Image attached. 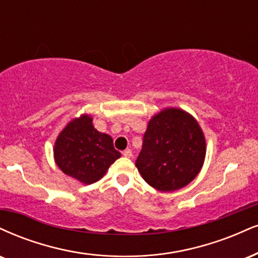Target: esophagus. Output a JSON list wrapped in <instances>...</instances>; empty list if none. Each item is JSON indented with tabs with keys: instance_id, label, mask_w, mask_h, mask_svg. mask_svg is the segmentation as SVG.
I'll return each instance as SVG.
<instances>
[{
	"instance_id": "obj_1",
	"label": "esophagus",
	"mask_w": 258,
	"mask_h": 258,
	"mask_svg": "<svg viewBox=\"0 0 258 258\" xmlns=\"http://www.w3.org/2000/svg\"><path fill=\"white\" fill-rule=\"evenodd\" d=\"M122 155L125 157H128V159H130V157H132V151L130 150V149H126L125 151H122Z\"/></svg>"
}]
</instances>
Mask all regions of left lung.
Instances as JSON below:
<instances>
[{
  "label": "left lung",
  "mask_w": 258,
  "mask_h": 258,
  "mask_svg": "<svg viewBox=\"0 0 258 258\" xmlns=\"http://www.w3.org/2000/svg\"><path fill=\"white\" fill-rule=\"evenodd\" d=\"M206 151L197 120L179 108H166L149 121L136 167L154 188L175 191L196 178Z\"/></svg>",
  "instance_id": "obj_1"
}]
</instances>
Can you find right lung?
I'll list each match as a JSON object with an SVG mask.
<instances>
[{"mask_svg": "<svg viewBox=\"0 0 258 258\" xmlns=\"http://www.w3.org/2000/svg\"><path fill=\"white\" fill-rule=\"evenodd\" d=\"M120 156L114 149L113 138L98 132L88 114L71 120L54 145L58 168L85 185L98 181Z\"/></svg>", "mask_w": 258, "mask_h": 258, "instance_id": "obj_1", "label": "right lung"}]
</instances>
